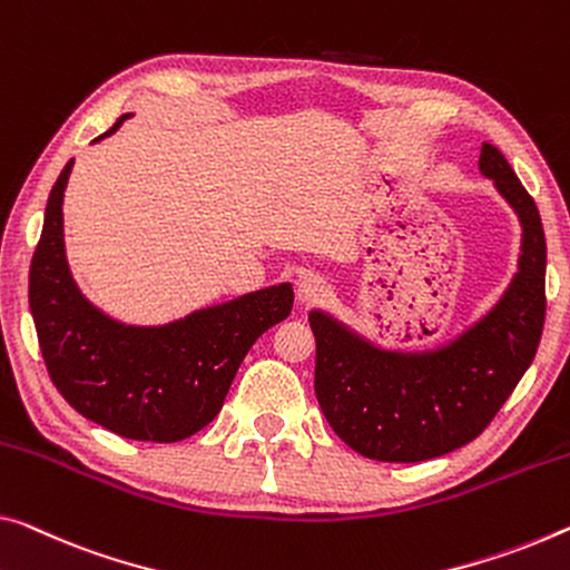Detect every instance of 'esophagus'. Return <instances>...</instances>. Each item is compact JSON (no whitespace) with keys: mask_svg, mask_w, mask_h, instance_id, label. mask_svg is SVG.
Here are the masks:
<instances>
[{"mask_svg":"<svg viewBox=\"0 0 570 570\" xmlns=\"http://www.w3.org/2000/svg\"><path fill=\"white\" fill-rule=\"evenodd\" d=\"M295 295H297V303L315 305L328 295V285H326V279L318 275H305L301 283H297Z\"/></svg>","mask_w":570,"mask_h":570,"instance_id":"esophagus-1","label":"esophagus"}]
</instances>
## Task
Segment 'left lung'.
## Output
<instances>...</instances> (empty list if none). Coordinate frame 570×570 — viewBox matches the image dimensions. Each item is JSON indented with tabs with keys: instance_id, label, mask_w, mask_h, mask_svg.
<instances>
[{
	"instance_id": "left-lung-1",
	"label": "left lung",
	"mask_w": 570,
	"mask_h": 570,
	"mask_svg": "<svg viewBox=\"0 0 570 570\" xmlns=\"http://www.w3.org/2000/svg\"><path fill=\"white\" fill-rule=\"evenodd\" d=\"M479 170L522 224L518 273L484 318L433 352H387L334 315H308L315 397L334 433L366 459L417 463L474 441L535 358L546 323L538 206L494 145H481Z\"/></svg>"
}]
</instances>
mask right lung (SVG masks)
Listing matches in <instances>:
<instances>
[{"instance_id":"obj_1","label":"right lung","mask_w":570,"mask_h":570,"mask_svg":"<svg viewBox=\"0 0 570 570\" xmlns=\"http://www.w3.org/2000/svg\"><path fill=\"white\" fill-rule=\"evenodd\" d=\"M129 114L117 119L109 137ZM60 170L30 265V313L48 374L68 405L132 441L175 443L218 415L252 344L293 308L291 283L194 311L165 326H125L73 283L63 244Z\"/></svg>"}]
</instances>
